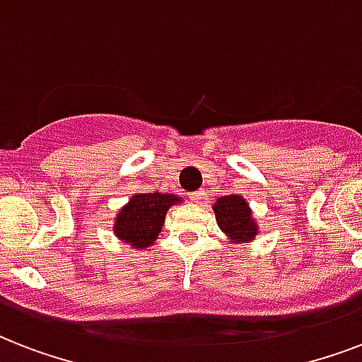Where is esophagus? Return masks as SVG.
I'll return each mask as SVG.
<instances>
[{
	"label": "esophagus",
	"mask_w": 362,
	"mask_h": 362,
	"mask_svg": "<svg viewBox=\"0 0 362 362\" xmlns=\"http://www.w3.org/2000/svg\"><path fill=\"white\" fill-rule=\"evenodd\" d=\"M189 199H192L193 203H203L204 192H192L189 193Z\"/></svg>",
	"instance_id": "obj_1"
}]
</instances>
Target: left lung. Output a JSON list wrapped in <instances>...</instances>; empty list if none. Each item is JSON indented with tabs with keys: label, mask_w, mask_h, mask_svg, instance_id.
<instances>
[{
	"label": "left lung",
	"mask_w": 362,
	"mask_h": 362,
	"mask_svg": "<svg viewBox=\"0 0 362 362\" xmlns=\"http://www.w3.org/2000/svg\"><path fill=\"white\" fill-rule=\"evenodd\" d=\"M218 226L235 242H250L257 235V223L252 220V210L240 195L220 197L214 204Z\"/></svg>",
	"instance_id": "1"
}]
</instances>
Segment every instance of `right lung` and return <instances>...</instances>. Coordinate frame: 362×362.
<instances>
[{
	"label": "right lung",
	"instance_id": "obj_1",
	"mask_svg": "<svg viewBox=\"0 0 362 362\" xmlns=\"http://www.w3.org/2000/svg\"><path fill=\"white\" fill-rule=\"evenodd\" d=\"M175 203H180V197L169 193L133 195L116 218L115 235L131 247L150 246L161 233L167 210Z\"/></svg>",
	"mask_w": 362,
	"mask_h": 362
}]
</instances>
